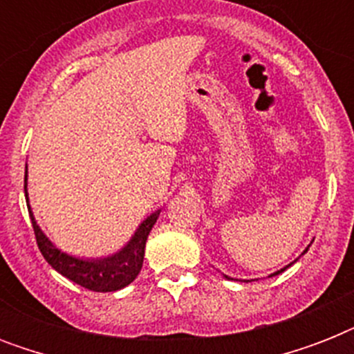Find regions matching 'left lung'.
<instances>
[{
    "mask_svg": "<svg viewBox=\"0 0 354 354\" xmlns=\"http://www.w3.org/2000/svg\"><path fill=\"white\" fill-rule=\"evenodd\" d=\"M305 252H307V250H305ZM305 252H303V253H305ZM288 266H290V264H288ZM288 266H286V268H288ZM281 272H285V268H281L279 272H275V274H272V275H277V274H281Z\"/></svg>",
    "mask_w": 354,
    "mask_h": 354,
    "instance_id": "8db88e82",
    "label": "left lung"
}]
</instances>
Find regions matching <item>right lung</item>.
Returning <instances> with one entry per match:
<instances>
[{
	"mask_svg": "<svg viewBox=\"0 0 354 354\" xmlns=\"http://www.w3.org/2000/svg\"><path fill=\"white\" fill-rule=\"evenodd\" d=\"M25 191H27V171H25ZM25 198H27V193H25ZM29 216L30 222H32V230H35L36 244L40 248L41 255L58 274H62L64 277H68L69 281H73L77 285L84 286L88 290L115 292L130 285L138 277L139 270L143 266L145 244H147L150 230L160 216V211H156L147 221H143L136 235L130 239V242L122 248L121 252L112 255V257L97 259V261H84V259L71 257L68 253H62L58 248L53 246L51 241L41 233L30 207Z\"/></svg>",
	"mask_w": 354,
	"mask_h": 354,
	"instance_id": "right-lung-1",
	"label": "right lung"
}]
</instances>
